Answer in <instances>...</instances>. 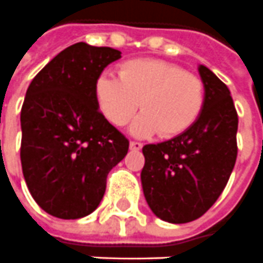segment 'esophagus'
<instances>
[{
  "mask_svg": "<svg viewBox=\"0 0 263 263\" xmlns=\"http://www.w3.org/2000/svg\"><path fill=\"white\" fill-rule=\"evenodd\" d=\"M141 147H143V144L139 143V141H130V150L139 152V150H141Z\"/></svg>",
  "mask_w": 263,
  "mask_h": 263,
  "instance_id": "1",
  "label": "esophagus"
}]
</instances>
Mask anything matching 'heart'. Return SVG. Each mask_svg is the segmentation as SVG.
Wrapping results in <instances>:
<instances>
[{
    "instance_id": "1",
    "label": "heart",
    "mask_w": 263,
    "mask_h": 263,
    "mask_svg": "<svg viewBox=\"0 0 263 263\" xmlns=\"http://www.w3.org/2000/svg\"><path fill=\"white\" fill-rule=\"evenodd\" d=\"M99 110L115 126H124L139 106L143 113L130 126L136 137L187 132L202 113L205 87L200 78L160 59H133L120 65L119 78L102 73L95 82Z\"/></svg>"
}]
</instances>
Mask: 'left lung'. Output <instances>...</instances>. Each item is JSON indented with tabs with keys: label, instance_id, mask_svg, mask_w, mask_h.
Returning <instances> with one entry per match:
<instances>
[{
	"label": "left lung",
	"instance_id": "obj_1",
	"mask_svg": "<svg viewBox=\"0 0 263 263\" xmlns=\"http://www.w3.org/2000/svg\"><path fill=\"white\" fill-rule=\"evenodd\" d=\"M198 73L205 105L181 135L146 144L141 187L154 215L171 224L204 215L224 191L236 161L238 115L230 89L204 65Z\"/></svg>",
	"mask_w": 263,
	"mask_h": 263
}]
</instances>
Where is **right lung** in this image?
Listing matches in <instances>:
<instances>
[{
	"mask_svg": "<svg viewBox=\"0 0 263 263\" xmlns=\"http://www.w3.org/2000/svg\"><path fill=\"white\" fill-rule=\"evenodd\" d=\"M122 58L107 46L78 42L59 52L28 87L21 109V164L42 210L62 219L92 214L109 171L128 140L99 111L95 82Z\"/></svg>",
	"mask_w": 263,
	"mask_h": 263,
	"instance_id": "add662e5",
	"label": "right lung"
}]
</instances>
